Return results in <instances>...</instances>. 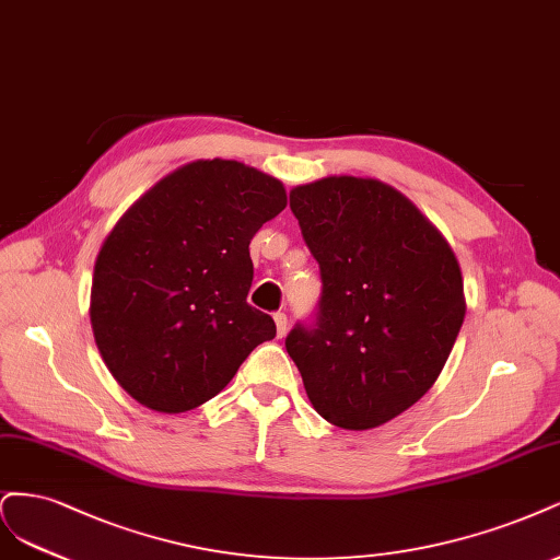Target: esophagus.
<instances>
[{"label":"esophagus","mask_w":560,"mask_h":560,"mask_svg":"<svg viewBox=\"0 0 560 560\" xmlns=\"http://www.w3.org/2000/svg\"><path fill=\"white\" fill-rule=\"evenodd\" d=\"M275 323H277V332H279V337H283V335H285V330H288V316H285L283 312H277V314H275Z\"/></svg>","instance_id":"34e87169"}]
</instances>
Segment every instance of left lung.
<instances>
[{
    "mask_svg": "<svg viewBox=\"0 0 560 560\" xmlns=\"http://www.w3.org/2000/svg\"><path fill=\"white\" fill-rule=\"evenodd\" d=\"M291 211L318 262L320 298L285 351L323 419L382 425L423 398L454 349L465 318L454 250L405 195L374 178L298 186Z\"/></svg>",
    "mask_w": 560,
    "mask_h": 560,
    "instance_id": "left-lung-1",
    "label": "left lung"
}]
</instances>
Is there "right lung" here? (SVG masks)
Returning <instances> with one entry per match:
<instances>
[{
  "instance_id": "obj_1",
  "label": "right lung",
  "mask_w": 560,
  "mask_h": 560,
  "mask_svg": "<svg viewBox=\"0 0 560 560\" xmlns=\"http://www.w3.org/2000/svg\"><path fill=\"white\" fill-rule=\"evenodd\" d=\"M285 209L277 178L197 160L158 182L106 237L90 320L106 368L149 409L178 413L219 395L277 326L246 302L248 244Z\"/></svg>"
}]
</instances>
